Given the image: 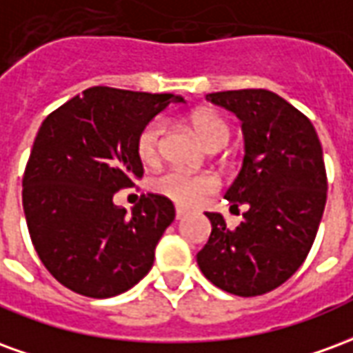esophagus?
Returning <instances> with one entry per match:
<instances>
[{"instance_id": "1", "label": "esophagus", "mask_w": 353, "mask_h": 353, "mask_svg": "<svg viewBox=\"0 0 353 353\" xmlns=\"http://www.w3.org/2000/svg\"><path fill=\"white\" fill-rule=\"evenodd\" d=\"M185 215H187V214H185L183 210H176V219H183Z\"/></svg>"}]
</instances>
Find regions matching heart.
I'll use <instances>...</instances> for the list:
<instances>
[{
  "label": "heart",
  "mask_w": 353,
  "mask_h": 353,
  "mask_svg": "<svg viewBox=\"0 0 353 353\" xmlns=\"http://www.w3.org/2000/svg\"><path fill=\"white\" fill-rule=\"evenodd\" d=\"M189 123L199 134L200 139L210 149H219L230 138L229 123L214 111H194L189 117ZM164 145V124L159 119L147 123L136 138V154L147 166H153L161 161ZM151 189L161 194L177 208L191 210L214 196L219 189V179L214 174H189L183 170H166L151 179Z\"/></svg>",
  "instance_id": "heart-1"
}]
</instances>
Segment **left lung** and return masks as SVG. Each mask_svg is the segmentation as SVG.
I'll list each match as a JSON object with an SVG mask.
<instances>
[{"label": "left lung", "instance_id": "obj_1", "mask_svg": "<svg viewBox=\"0 0 353 353\" xmlns=\"http://www.w3.org/2000/svg\"><path fill=\"white\" fill-rule=\"evenodd\" d=\"M206 100L242 121L244 166L225 199L248 212L236 229L208 212L212 234L196 261L223 291L265 295L296 272L318 234L327 200L321 143L310 119L270 90H225Z\"/></svg>", "mask_w": 353, "mask_h": 353}]
</instances>
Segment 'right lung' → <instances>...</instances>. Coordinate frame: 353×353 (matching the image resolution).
<instances>
[{"mask_svg": "<svg viewBox=\"0 0 353 353\" xmlns=\"http://www.w3.org/2000/svg\"><path fill=\"white\" fill-rule=\"evenodd\" d=\"M170 100L183 98L92 87L43 121L22 176V206L35 252L64 288L108 299L151 270L174 204L151 192L126 214L113 194L143 176L136 138Z\"/></svg>", "mask_w": 353, "mask_h": 353, "instance_id": "obj_1", "label": "right lung"}]
</instances>
